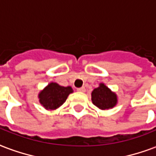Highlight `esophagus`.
I'll list each match as a JSON object with an SVG mask.
<instances>
[{"mask_svg": "<svg viewBox=\"0 0 156 156\" xmlns=\"http://www.w3.org/2000/svg\"><path fill=\"white\" fill-rule=\"evenodd\" d=\"M77 91L80 92H86V88L84 87H80V88H77Z\"/></svg>", "mask_w": 156, "mask_h": 156, "instance_id": "34e87169", "label": "esophagus"}]
</instances>
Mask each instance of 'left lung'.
<instances>
[{
  "label": "left lung",
  "mask_w": 156,
  "mask_h": 156,
  "mask_svg": "<svg viewBox=\"0 0 156 156\" xmlns=\"http://www.w3.org/2000/svg\"><path fill=\"white\" fill-rule=\"evenodd\" d=\"M92 102L99 109L107 110L113 109L117 105L118 96L105 83H99L92 92Z\"/></svg>",
  "instance_id": "8db88e82"
}]
</instances>
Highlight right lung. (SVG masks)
Returning a JSON list of instances; mask_svg holds the SVG:
<instances>
[{"instance_id": "right-lung-1", "label": "right lung", "mask_w": 156, "mask_h": 156, "mask_svg": "<svg viewBox=\"0 0 156 156\" xmlns=\"http://www.w3.org/2000/svg\"><path fill=\"white\" fill-rule=\"evenodd\" d=\"M74 92L71 87H63L56 82H50L38 93L39 103L47 110L58 109Z\"/></svg>"}]
</instances>
